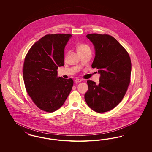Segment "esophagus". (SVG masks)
<instances>
[{
	"label": "esophagus",
	"instance_id": "34e87169",
	"mask_svg": "<svg viewBox=\"0 0 152 152\" xmlns=\"http://www.w3.org/2000/svg\"><path fill=\"white\" fill-rule=\"evenodd\" d=\"M82 81V80L79 79H77L75 80V83L76 84H78L80 82Z\"/></svg>",
	"mask_w": 152,
	"mask_h": 152
}]
</instances>
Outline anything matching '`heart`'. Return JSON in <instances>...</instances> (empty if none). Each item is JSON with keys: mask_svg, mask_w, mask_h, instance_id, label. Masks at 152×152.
<instances>
[{"mask_svg": "<svg viewBox=\"0 0 152 152\" xmlns=\"http://www.w3.org/2000/svg\"><path fill=\"white\" fill-rule=\"evenodd\" d=\"M87 48H89V47L87 45H85V44H80L79 45V47H77V51H81V50H84Z\"/></svg>", "mask_w": 152, "mask_h": 152, "instance_id": "obj_1", "label": "heart"}]
</instances>
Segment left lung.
<instances>
[{"label":"left lung","instance_id":"obj_1","mask_svg":"<svg viewBox=\"0 0 152 152\" xmlns=\"http://www.w3.org/2000/svg\"><path fill=\"white\" fill-rule=\"evenodd\" d=\"M86 37L94 45L95 57L92 67L99 69L100 76L99 84L87 81L85 100L96 112H108L121 102L127 91L132 69L130 57L112 36L92 34Z\"/></svg>","mask_w":152,"mask_h":152}]
</instances>
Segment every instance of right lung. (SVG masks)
Wrapping results in <instances>:
<instances>
[{"label":"right lung","instance_id":"1","mask_svg":"<svg viewBox=\"0 0 152 152\" xmlns=\"http://www.w3.org/2000/svg\"><path fill=\"white\" fill-rule=\"evenodd\" d=\"M69 34L47 35L28 52L24 63L23 79L32 101L41 110L53 112L61 107L70 94L73 81L58 77L64 65L65 45Z\"/></svg>","mask_w":152,"mask_h":152}]
</instances>
